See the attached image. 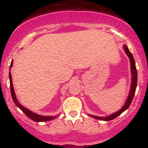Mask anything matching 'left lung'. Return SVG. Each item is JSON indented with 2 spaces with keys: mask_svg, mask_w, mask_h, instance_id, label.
Returning a JSON list of instances; mask_svg holds the SVG:
<instances>
[{
  "mask_svg": "<svg viewBox=\"0 0 148 148\" xmlns=\"http://www.w3.org/2000/svg\"><path fill=\"white\" fill-rule=\"evenodd\" d=\"M124 49H125V53H126V54L127 55L128 57H129L130 59V61L131 73H132V82H131V87H130V90L129 95H128V97L127 99L126 102H125L123 107L121 108V110H119V111H117V112H114L113 113V114H110V115L107 116V117H97V116H94V115H92V114H89L90 117L97 119V120H104V121H110L112 120H114V118L118 117L120 114H122L123 112H125V110L130 107L132 99H133L134 95H135V90H136L137 83H138V72H137L136 66H135V59H134L133 56H132V54L131 53V52L130 51L127 46L126 45H124Z\"/></svg>",
  "mask_w": 148,
  "mask_h": 148,
  "instance_id": "1",
  "label": "left lung"
}]
</instances>
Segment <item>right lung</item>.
Listing matches in <instances>:
<instances>
[{
  "instance_id": "obj_1",
  "label": "right lung",
  "mask_w": 148,
  "mask_h": 148,
  "mask_svg": "<svg viewBox=\"0 0 148 148\" xmlns=\"http://www.w3.org/2000/svg\"><path fill=\"white\" fill-rule=\"evenodd\" d=\"M12 66H13V60H12L11 64H10V70L11 69ZM9 79H10V93H11V97L12 99H13V102H14L15 104L18 107L20 110H22L23 113L26 114V116H28L31 120H34V122H46V121H49L53 120V119L56 118V116H42L40 115V114H37L36 113H34L33 112H31V110H28L27 108L24 107L23 106H22L21 104L19 103L18 101L17 98L16 97V94H15L14 89H13V83H12V77H11V74L9 72Z\"/></svg>"
}]
</instances>
